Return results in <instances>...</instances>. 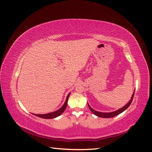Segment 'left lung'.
Returning a JSON list of instances; mask_svg holds the SVG:
<instances>
[{
    "mask_svg": "<svg viewBox=\"0 0 152 152\" xmlns=\"http://www.w3.org/2000/svg\"><path fill=\"white\" fill-rule=\"evenodd\" d=\"M135 91V90H134ZM134 92L133 93L132 95V97H131V100L129 102V103L126 104L125 106H124V107H122V108L119 109L118 110H117V111H115V112H110V113H103V112H97L96 111V110H93V108H92L88 104V106H89V109L91 110V111L93 112L94 115H96V116L98 117H102V118H111V117H113L115 116L116 115H118V114L121 113L122 112H123L124 111H125V110L129 107L130 104H131L132 102V99H133V98H134Z\"/></svg>",
    "mask_w": 152,
    "mask_h": 152,
    "instance_id": "left-lung-1",
    "label": "left lung"
}]
</instances>
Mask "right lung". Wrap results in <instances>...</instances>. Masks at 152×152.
<instances>
[{
	"label": "right lung",
	"mask_w": 152,
	"mask_h": 152,
	"mask_svg": "<svg viewBox=\"0 0 152 152\" xmlns=\"http://www.w3.org/2000/svg\"><path fill=\"white\" fill-rule=\"evenodd\" d=\"M70 93H69V94H68L66 99V101H65V103H64V104L63 105V107H62L61 108H59V110H58L57 111H55V112H52V113H46V114H34V115H35V116H37V117H40V118H48V119L53 118H55V117H57L59 116L61 113H63V112L65 111L66 108L68 99L69 96H70Z\"/></svg>",
	"instance_id": "add662e5"
}]
</instances>
